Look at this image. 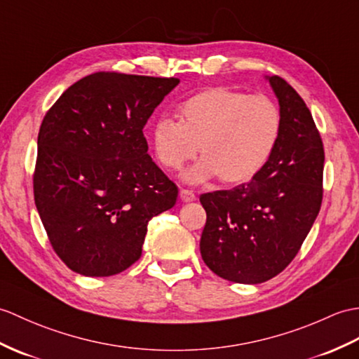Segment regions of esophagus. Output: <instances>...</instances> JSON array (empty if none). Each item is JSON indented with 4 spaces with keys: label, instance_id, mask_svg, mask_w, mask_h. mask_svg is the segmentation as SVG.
I'll return each mask as SVG.
<instances>
[{
    "label": "esophagus",
    "instance_id": "esophagus-1",
    "mask_svg": "<svg viewBox=\"0 0 359 359\" xmlns=\"http://www.w3.org/2000/svg\"><path fill=\"white\" fill-rule=\"evenodd\" d=\"M179 196H180V200H182V202H185V203L194 202V200H196V194L193 193V191H189V189H180Z\"/></svg>",
    "mask_w": 359,
    "mask_h": 359
}]
</instances>
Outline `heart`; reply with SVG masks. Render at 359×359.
I'll return each instance as SVG.
<instances>
[{
	"label": "heart",
	"instance_id": "b5f03b06",
	"mask_svg": "<svg viewBox=\"0 0 359 359\" xmlns=\"http://www.w3.org/2000/svg\"><path fill=\"white\" fill-rule=\"evenodd\" d=\"M281 127V111L272 99L210 87L179 105L177 122L162 118L153 125L151 147L166 170H180L198 147L202 159L182 176L191 185L217 176L226 185H240L269 162Z\"/></svg>",
	"mask_w": 359,
	"mask_h": 359
}]
</instances>
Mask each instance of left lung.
<instances>
[{"label": "left lung", "instance_id": "8db88e82", "mask_svg": "<svg viewBox=\"0 0 359 359\" xmlns=\"http://www.w3.org/2000/svg\"><path fill=\"white\" fill-rule=\"evenodd\" d=\"M264 78L283 119L269 162L251 182L200 196L203 262L219 277L243 285L268 281L294 260L323 200L324 149L309 108L285 79Z\"/></svg>", "mask_w": 359, "mask_h": 359}]
</instances>
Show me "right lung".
I'll return each mask as SVG.
<instances>
[{"instance_id": "right-lung-1", "label": "right lung", "mask_w": 359, "mask_h": 359, "mask_svg": "<svg viewBox=\"0 0 359 359\" xmlns=\"http://www.w3.org/2000/svg\"><path fill=\"white\" fill-rule=\"evenodd\" d=\"M177 84L99 72L44 116L33 193L50 243L72 271L110 277L130 268L148 222L176 205L177 187L148 154L142 130Z\"/></svg>"}]
</instances>
